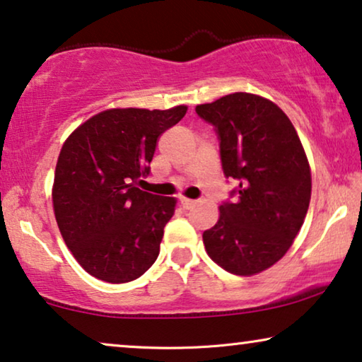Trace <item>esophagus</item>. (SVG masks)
Listing matches in <instances>:
<instances>
[{
  "label": "esophagus",
  "mask_w": 362,
  "mask_h": 362,
  "mask_svg": "<svg viewBox=\"0 0 362 362\" xmlns=\"http://www.w3.org/2000/svg\"><path fill=\"white\" fill-rule=\"evenodd\" d=\"M196 201L192 199H187V197H181V206L185 207V209H191V207H194Z\"/></svg>",
  "instance_id": "obj_1"
}]
</instances>
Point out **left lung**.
<instances>
[{"label":"left lung","instance_id":"obj_1","mask_svg":"<svg viewBox=\"0 0 362 362\" xmlns=\"http://www.w3.org/2000/svg\"><path fill=\"white\" fill-rule=\"evenodd\" d=\"M216 127L224 175L237 201L219 206L202 240L207 255L240 276L270 269L293 244L311 199V170L298 133L269 98L235 92L196 107Z\"/></svg>","mask_w":362,"mask_h":362}]
</instances>
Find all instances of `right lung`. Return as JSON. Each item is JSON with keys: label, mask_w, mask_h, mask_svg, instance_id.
<instances>
[{"label": "right lung", "mask_w": 362, "mask_h": 362, "mask_svg": "<svg viewBox=\"0 0 362 362\" xmlns=\"http://www.w3.org/2000/svg\"><path fill=\"white\" fill-rule=\"evenodd\" d=\"M186 112V105L108 108L64 141L54 173V216L74 259L95 279L127 284L158 259L176 199L135 182L150 173L161 133Z\"/></svg>", "instance_id": "1"}]
</instances>
